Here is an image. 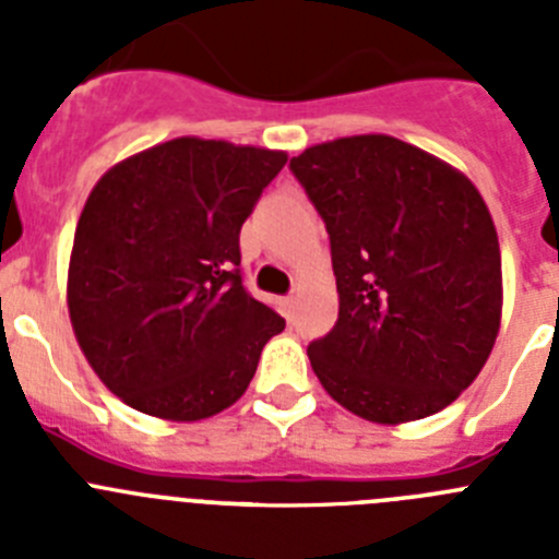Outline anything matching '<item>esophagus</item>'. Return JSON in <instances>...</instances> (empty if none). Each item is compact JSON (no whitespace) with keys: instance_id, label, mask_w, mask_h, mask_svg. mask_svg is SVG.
<instances>
[{"instance_id":"34e87169","label":"esophagus","mask_w":559,"mask_h":559,"mask_svg":"<svg viewBox=\"0 0 559 559\" xmlns=\"http://www.w3.org/2000/svg\"><path fill=\"white\" fill-rule=\"evenodd\" d=\"M280 308H283L285 316H290V310L296 308V299H294V296H285V299H280Z\"/></svg>"}]
</instances>
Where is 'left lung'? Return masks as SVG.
<instances>
[{
    "mask_svg": "<svg viewBox=\"0 0 559 559\" xmlns=\"http://www.w3.org/2000/svg\"><path fill=\"white\" fill-rule=\"evenodd\" d=\"M290 170L333 251L338 322L308 347L324 392L378 426L451 406L501 328V249L481 192L386 133L310 145Z\"/></svg>",
    "mask_w": 559,
    "mask_h": 559,
    "instance_id": "obj_1",
    "label": "left lung"
}]
</instances>
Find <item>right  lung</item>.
Wrapping results in <instances>:
<instances>
[{
	"instance_id": "add662e5",
	"label": "right lung",
	"mask_w": 559,
	"mask_h": 559,
	"mask_svg": "<svg viewBox=\"0 0 559 559\" xmlns=\"http://www.w3.org/2000/svg\"><path fill=\"white\" fill-rule=\"evenodd\" d=\"M285 151L179 136L100 176L69 254L67 308L88 367L170 423L243 397L285 322L240 283V226Z\"/></svg>"
}]
</instances>
